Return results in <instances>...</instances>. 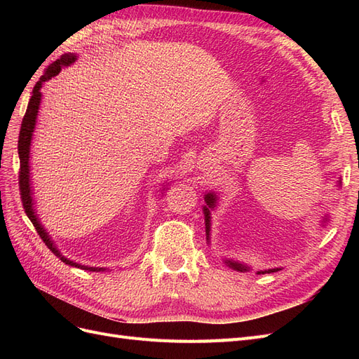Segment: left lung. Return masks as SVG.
<instances>
[{"label":"left lung","mask_w":359,"mask_h":359,"mask_svg":"<svg viewBox=\"0 0 359 359\" xmlns=\"http://www.w3.org/2000/svg\"><path fill=\"white\" fill-rule=\"evenodd\" d=\"M215 201H217V198H215L214 193H208V194H206V196H205L206 206H203V212H205V222H206V223H205V224H206V235H210V208H214ZM226 264H229V266H232V268L236 269V271H248V268H247L245 265L238 264V262H232V260H227ZM276 271H278V268H277V269H269V271H259L257 274L276 273Z\"/></svg>","instance_id":"left-lung-1"}]
</instances>
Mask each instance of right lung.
Here are the masks:
<instances>
[{"mask_svg":"<svg viewBox=\"0 0 359 359\" xmlns=\"http://www.w3.org/2000/svg\"><path fill=\"white\" fill-rule=\"evenodd\" d=\"M76 60V55L73 53H66L62 55L60 60H57L55 62H52L50 66L46 69L45 74L41 76V79L36 83L34 90H32V95L29 99L27 112L24 115L22 119V126H20V132H19V140H18V151H19V160H20V168H19V191H20V199H22V205L24 210L28 215V219L31 220V223L34 224L37 233L40 235V238L43 240V243L46 244V247L50 250V252L55 255L57 257H60L66 265H72L76 268H82V269H88V271H103V268H90V266H83L79 264H74L73 260H69L67 257H64L58 248L53 245V243L50 241L49 235L43 229L41 224L37 220V215L34 214V210H32V198H31V189H29V145H31V137H32V132H34V126H36V118H37V112H39V104H40V99H41V83L45 81H49L53 76H57L61 72L62 66H69L73 61Z\"/></svg>","mask_w":359,"mask_h":359,"instance_id":"add662e5","label":"right lung"}]
</instances>
